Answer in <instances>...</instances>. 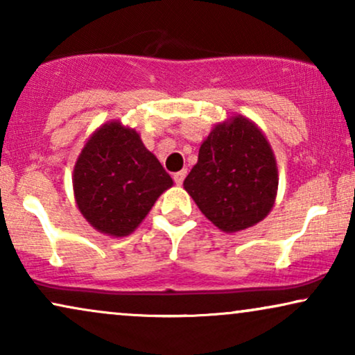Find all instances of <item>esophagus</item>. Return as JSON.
<instances>
[{"label":"esophagus","mask_w":355,"mask_h":355,"mask_svg":"<svg viewBox=\"0 0 355 355\" xmlns=\"http://www.w3.org/2000/svg\"><path fill=\"white\" fill-rule=\"evenodd\" d=\"M186 174H187L186 169H182V171H178V173H174V176H173L174 182H176L178 186H181V184L184 182V179H186Z\"/></svg>","instance_id":"34e87169"}]
</instances>
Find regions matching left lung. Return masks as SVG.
Returning <instances> with one entry per match:
<instances>
[{"instance_id":"1","label":"left lung","mask_w":355,"mask_h":355,"mask_svg":"<svg viewBox=\"0 0 355 355\" xmlns=\"http://www.w3.org/2000/svg\"><path fill=\"white\" fill-rule=\"evenodd\" d=\"M184 189L221 231L260 223L278 192V166L263 132L241 114L216 124L200 145Z\"/></svg>"}]
</instances>
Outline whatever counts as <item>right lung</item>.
Masks as SVG:
<instances>
[{
  "mask_svg": "<svg viewBox=\"0 0 355 355\" xmlns=\"http://www.w3.org/2000/svg\"><path fill=\"white\" fill-rule=\"evenodd\" d=\"M173 186L135 129L110 121L95 130L77 158L72 187L79 210L96 231L124 237Z\"/></svg>",
  "mask_w": 355,
  "mask_h": 355,
  "instance_id": "add662e5",
  "label": "right lung"
}]
</instances>
